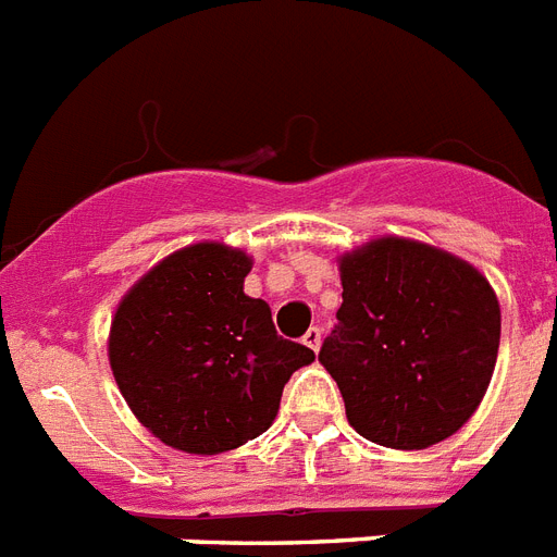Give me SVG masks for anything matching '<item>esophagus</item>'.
Here are the masks:
<instances>
[{
	"instance_id": "34e87169",
	"label": "esophagus",
	"mask_w": 557,
	"mask_h": 557,
	"mask_svg": "<svg viewBox=\"0 0 557 557\" xmlns=\"http://www.w3.org/2000/svg\"><path fill=\"white\" fill-rule=\"evenodd\" d=\"M301 342H305L312 352H319V347H321V330L319 327H310L305 333V338H301Z\"/></svg>"
}]
</instances>
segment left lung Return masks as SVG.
I'll use <instances>...</instances> for the list:
<instances>
[{"label": "left lung", "instance_id": "obj_1", "mask_svg": "<svg viewBox=\"0 0 557 557\" xmlns=\"http://www.w3.org/2000/svg\"><path fill=\"white\" fill-rule=\"evenodd\" d=\"M338 324L319 361L358 435L426 449L458 433L493 379L500 307L463 259L410 238H372L342 256Z\"/></svg>", "mask_w": 557, "mask_h": 557}]
</instances>
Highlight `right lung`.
Wrapping results in <instances>:
<instances>
[{
    "mask_svg": "<svg viewBox=\"0 0 557 557\" xmlns=\"http://www.w3.org/2000/svg\"><path fill=\"white\" fill-rule=\"evenodd\" d=\"M247 252L199 242L159 261L119 301L110 370L124 401L168 447L236 449L273 424L282 389L315 352L275 333L245 296Z\"/></svg>",
    "mask_w": 557,
    "mask_h": 557,
    "instance_id": "obj_1",
    "label": "right lung"
}]
</instances>
